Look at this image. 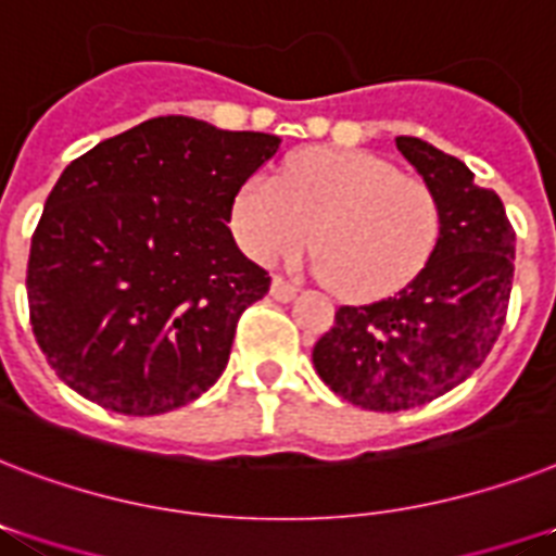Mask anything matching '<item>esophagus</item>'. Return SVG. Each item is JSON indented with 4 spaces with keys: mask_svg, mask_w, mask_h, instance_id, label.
<instances>
[{
    "mask_svg": "<svg viewBox=\"0 0 556 556\" xmlns=\"http://www.w3.org/2000/svg\"><path fill=\"white\" fill-rule=\"evenodd\" d=\"M296 291H300V288L286 282L282 277H274V282H270V296L277 302H291L293 296H296Z\"/></svg>",
    "mask_w": 556,
    "mask_h": 556,
    "instance_id": "34e87169",
    "label": "esophagus"
}]
</instances>
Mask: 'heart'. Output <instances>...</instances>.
I'll list each match as a JSON object with an SVG mask.
<instances>
[{
    "label": "heart",
    "instance_id": "b5f03b06",
    "mask_svg": "<svg viewBox=\"0 0 556 556\" xmlns=\"http://www.w3.org/2000/svg\"><path fill=\"white\" fill-rule=\"evenodd\" d=\"M231 225L251 260L274 265L311 237L314 265L351 300L400 291L440 239V205L422 179L365 151L317 148L286 162L279 179L237 191Z\"/></svg>",
    "mask_w": 556,
    "mask_h": 556
}]
</instances>
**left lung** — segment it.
Masks as SVG:
<instances>
[{
	"instance_id": "left-lung-1",
	"label": "left lung",
	"mask_w": 556,
	"mask_h": 556,
	"mask_svg": "<svg viewBox=\"0 0 556 556\" xmlns=\"http://www.w3.org/2000/svg\"><path fill=\"white\" fill-rule=\"evenodd\" d=\"M396 151L440 205L434 254L394 296L342 305L311 354L333 394L368 410L417 408L466 382L503 331L514 279V228L497 193L422 139L396 137Z\"/></svg>"
}]
</instances>
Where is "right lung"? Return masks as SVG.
<instances>
[{"instance_id": "add662e5", "label": "right lung", "mask_w": 556, "mask_h": 556, "mask_svg": "<svg viewBox=\"0 0 556 556\" xmlns=\"http://www.w3.org/2000/svg\"><path fill=\"white\" fill-rule=\"evenodd\" d=\"M282 139L156 116L62 170L30 239L28 305L53 371L90 403L153 417L205 394L268 293L228 228Z\"/></svg>"}]
</instances>
